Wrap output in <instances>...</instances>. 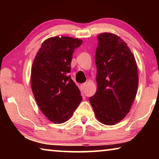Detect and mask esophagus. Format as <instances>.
Masks as SVG:
<instances>
[{
	"label": "esophagus",
	"instance_id": "esophagus-1",
	"mask_svg": "<svg viewBox=\"0 0 159 159\" xmlns=\"http://www.w3.org/2000/svg\"><path fill=\"white\" fill-rule=\"evenodd\" d=\"M86 86H87V84L86 83H83V84H82L81 85H80V88H81L82 90H84V89H85Z\"/></svg>",
	"mask_w": 159,
	"mask_h": 159
}]
</instances>
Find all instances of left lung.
<instances>
[{"instance_id": "8db88e82", "label": "left lung", "mask_w": 159, "mask_h": 159, "mask_svg": "<svg viewBox=\"0 0 159 159\" xmlns=\"http://www.w3.org/2000/svg\"><path fill=\"white\" fill-rule=\"evenodd\" d=\"M95 53L97 90L90 103L95 117L106 125H114L129 112L138 88V66L127 44L118 35H98Z\"/></svg>"}]
</instances>
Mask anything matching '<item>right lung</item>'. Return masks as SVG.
<instances>
[{"label": "right lung", "instance_id": "obj_1", "mask_svg": "<svg viewBox=\"0 0 159 159\" xmlns=\"http://www.w3.org/2000/svg\"><path fill=\"white\" fill-rule=\"evenodd\" d=\"M82 40L66 36L48 38L41 45L31 69V88L39 108L56 124L70 119L82 97L68 73L73 53Z\"/></svg>", "mask_w": 159, "mask_h": 159}]
</instances>
